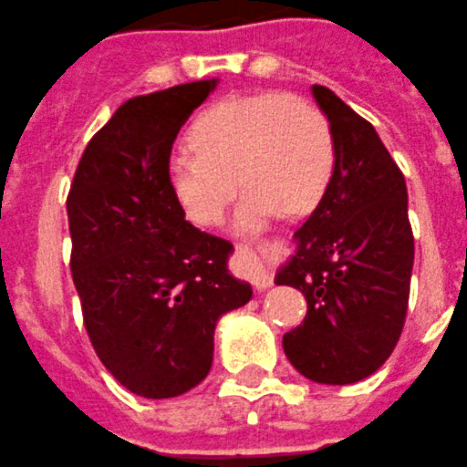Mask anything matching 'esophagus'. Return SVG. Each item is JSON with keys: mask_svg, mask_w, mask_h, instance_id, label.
I'll return each instance as SVG.
<instances>
[{"mask_svg": "<svg viewBox=\"0 0 467 467\" xmlns=\"http://www.w3.org/2000/svg\"><path fill=\"white\" fill-rule=\"evenodd\" d=\"M237 257H239V274L246 280H251L253 287L257 292L266 289L271 285V253L269 244L255 242V244H237Z\"/></svg>", "mask_w": 467, "mask_h": 467, "instance_id": "34e87169", "label": "esophagus"}]
</instances>
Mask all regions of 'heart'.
Segmentation results:
<instances>
[{
  "label": "heart",
  "instance_id": "obj_1",
  "mask_svg": "<svg viewBox=\"0 0 467 467\" xmlns=\"http://www.w3.org/2000/svg\"><path fill=\"white\" fill-rule=\"evenodd\" d=\"M193 150L166 161V180L184 214L214 223L237 192L246 193L237 228H257L266 216L306 214L328 189L335 141L328 119L310 99L292 93L225 98L189 128Z\"/></svg>",
  "mask_w": 467,
  "mask_h": 467
}]
</instances>
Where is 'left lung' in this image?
I'll use <instances>...</instances> for the list:
<instances>
[{
    "instance_id": "obj_1",
    "label": "left lung",
    "mask_w": 467,
    "mask_h": 467,
    "mask_svg": "<svg viewBox=\"0 0 467 467\" xmlns=\"http://www.w3.org/2000/svg\"><path fill=\"white\" fill-rule=\"evenodd\" d=\"M312 95L333 130L335 169L275 275L307 301L283 348L310 381L347 386L377 372L400 342L415 244L404 173L377 130L326 86Z\"/></svg>"
}]
</instances>
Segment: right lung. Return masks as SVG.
Listing matches in <instances>:
<instances>
[{
    "instance_id": "obj_1",
    "label": "right lung",
    "mask_w": 467,
    "mask_h": 467,
    "mask_svg": "<svg viewBox=\"0 0 467 467\" xmlns=\"http://www.w3.org/2000/svg\"><path fill=\"white\" fill-rule=\"evenodd\" d=\"M216 79L120 104L81 155L67 193L70 271L86 333L113 379L169 400L210 374L221 315L251 301L233 244L184 219L166 180L173 141Z\"/></svg>"
}]
</instances>
